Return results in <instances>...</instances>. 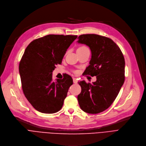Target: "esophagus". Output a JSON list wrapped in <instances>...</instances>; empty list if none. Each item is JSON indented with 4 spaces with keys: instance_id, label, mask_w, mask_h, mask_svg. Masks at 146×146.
Wrapping results in <instances>:
<instances>
[{
    "instance_id": "esophagus-1",
    "label": "esophagus",
    "mask_w": 146,
    "mask_h": 146,
    "mask_svg": "<svg viewBox=\"0 0 146 146\" xmlns=\"http://www.w3.org/2000/svg\"><path fill=\"white\" fill-rule=\"evenodd\" d=\"M73 82H74V84H77V83H78V80L76 79L75 78H73Z\"/></svg>"
}]
</instances>
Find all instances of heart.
Listing matches in <instances>:
<instances>
[{
	"label": "heart",
	"mask_w": 146,
	"mask_h": 146,
	"mask_svg": "<svg viewBox=\"0 0 146 146\" xmlns=\"http://www.w3.org/2000/svg\"><path fill=\"white\" fill-rule=\"evenodd\" d=\"M89 50V48L86 46H80L78 49H77V51H79V50Z\"/></svg>",
	"instance_id": "heart-1"
}]
</instances>
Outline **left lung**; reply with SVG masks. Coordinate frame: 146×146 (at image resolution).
<instances>
[{"label":"left lung","mask_w":146,"mask_h":146,"mask_svg":"<svg viewBox=\"0 0 146 146\" xmlns=\"http://www.w3.org/2000/svg\"><path fill=\"white\" fill-rule=\"evenodd\" d=\"M78 42L89 46L92 51L90 65L85 75L96 76L92 84L81 81L78 100L84 112L96 114L112 105L125 81V59L120 48L108 37L98 34H82Z\"/></svg>","instance_id":"1"}]
</instances>
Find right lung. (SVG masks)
Wrapping results in <instances>:
<instances>
[{
    "mask_svg": "<svg viewBox=\"0 0 146 146\" xmlns=\"http://www.w3.org/2000/svg\"><path fill=\"white\" fill-rule=\"evenodd\" d=\"M77 36L49 34L34 40L20 60L19 71L23 93L33 107L44 113L61 109L73 80L66 74L53 80L52 71Z\"/></svg>",
    "mask_w": 146,
    "mask_h": 146,
    "instance_id": "1",
    "label": "right lung"
}]
</instances>
